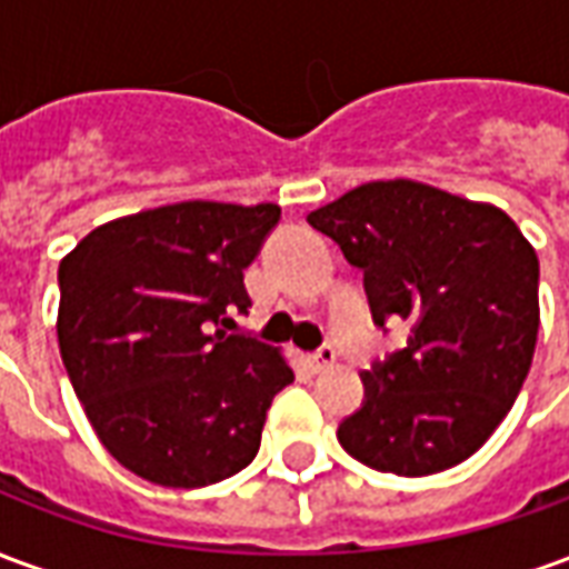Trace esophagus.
Wrapping results in <instances>:
<instances>
[{
	"instance_id": "esophagus-1",
	"label": "esophagus",
	"mask_w": 569,
	"mask_h": 569,
	"mask_svg": "<svg viewBox=\"0 0 569 569\" xmlns=\"http://www.w3.org/2000/svg\"><path fill=\"white\" fill-rule=\"evenodd\" d=\"M332 362H335V347L332 345H322L317 353H310V366H313L317 371L329 369Z\"/></svg>"
}]
</instances>
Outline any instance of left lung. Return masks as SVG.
<instances>
[{
	"instance_id": "left-lung-1",
	"label": "left lung",
	"mask_w": 569,
	"mask_h": 569,
	"mask_svg": "<svg viewBox=\"0 0 569 569\" xmlns=\"http://www.w3.org/2000/svg\"><path fill=\"white\" fill-rule=\"evenodd\" d=\"M308 222L362 271L371 320L408 322V345L362 371V408L338 441L378 472L432 476L490 439L525 387L539 329V259L490 203L390 179Z\"/></svg>"
}]
</instances>
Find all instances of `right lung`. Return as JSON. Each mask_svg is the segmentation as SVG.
<instances>
[{
  "label": "right lung",
  "mask_w": 569,
  "mask_h": 569,
  "mask_svg": "<svg viewBox=\"0 0 569 569\" xmlns=\"http://www.w3.org/2000/svg\"><path fill=\"white\" fill-rule=\"evenodd\" d=\"M277 203L186 200L93 228L60 261L57 341L106 451L163 488H203L259 453L296 381L273 347L219 330L247 313L243 271Z\"/></svg>",
  "instance_id": "right-lung-1"
}]
</instances>
